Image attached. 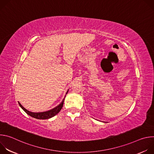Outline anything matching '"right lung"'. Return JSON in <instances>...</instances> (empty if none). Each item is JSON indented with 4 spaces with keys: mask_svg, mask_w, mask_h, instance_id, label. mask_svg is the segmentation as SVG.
<instances>
[{
    "mask_svg": "<svg viewBox=\"0 0 154 154\" xmlns=\"http://www.w3.org/2000/svg\"><path fill=\"white\" fill-rule=\"evenodd\" d=\"M67 93H68V92L66 93V94H67ZM65 97H66V96H65ZM64 100V99H63V100H62V102L60 103V105H58L54 108L51 109V110L45 112H41V113H33V112H29V110H27V109H26L23 105H22L19 102H18V103H19V105H20V106L23 108V110L27 115H30V116H32L34 118L38 119H49V118L55 116L57 113H59V112H60V110L63 107V105Z\"/></svg>",
    "mask_w": 154,
    "mask_h": 154,
    "instance_id": "right-lung-1",
    "label": "right lung"
}]
</instances>
